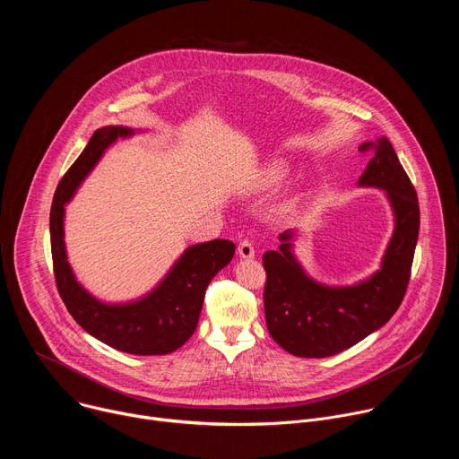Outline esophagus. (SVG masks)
Segmentation results:
<instances>
[{
	"label": "esophagus",
	"instance_id": "34e87169",
	"mask_svg": "<svg viewBox=\"0 0 459 459\" xmlns=\"http://www.w3.org/2000/svg\"><path fill=\"white\" fill-rule=\"evenodd\" d=\"M238 254H239V257H243V259H250V257H254V254H255V250H254V243H252L250 239H243V241H239Z\"/></svg>",
	"mask_w": 459,
	"mask_h": 459
}]
</instances>
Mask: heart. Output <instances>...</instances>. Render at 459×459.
Listing matches in <instances>:
<instances>
[{
  "mask_svg": "<svg viewBox=\"0 0 459 459\" xmlns=\"http://www.w3.org/2000/svg\"><path fill=\"white\" fill-rule=\"evenodd\" d=\"M287 174V167L283 163H273L265 172H264V179H261V183L267 185V186H273L276 183H280Z\"/></svg>",
  "mask_w": 459,
  "mask_h": 459,
  "instance_id": "obj_1",
  "label": "heart"
}]
</instances>
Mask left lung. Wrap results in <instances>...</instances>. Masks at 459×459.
<instances>
[{
	"instance_id": "1",
	"label": "left lung",
	"mask_w": 459,
	"mask_h": 459,
	"mask_svg": "<svg viewBox=\"0 0 459 459\" xmlns=\"http://www.w3.org/2000/svg\"><path fill=\"white\" fill-rule=\"evenodd\" d=\"M359 151L372 152L359 185L383 188L396 218L381 269L352 287L316 283L292 254V232L280 236V250L264 254L267 329L280 347L299 358L351 349L394 316L407 292L420 232L416 190L386 138L367 142Z\"/></svg>"
}]
</instances>
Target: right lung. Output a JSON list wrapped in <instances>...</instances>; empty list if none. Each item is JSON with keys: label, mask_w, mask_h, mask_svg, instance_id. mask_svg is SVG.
Listing matches in <instances>:
<instances>
[{"label": "right lung", "mask_w": 459, "mask_h": 459, "mask_svg": "<svg viewBox=\"0 0 459 459\" xmlns=\"http://www.w3.org/2000/svg\"><path fill=\"white\" fill-rule=\"evenodd\" d=\"M133 134L126 126H103L92 134L80 158L61 178L50 209V248L57 292L83 329L105 345L138 356H160L179 349L195 331L211 280L230 264L236 245L212 239L188 247L165 280L145 298L107 305L92 298L74 278L63 241V216L74 190L117 138Z\"/></svg>", "instance_id": "1"}]
</instances>
